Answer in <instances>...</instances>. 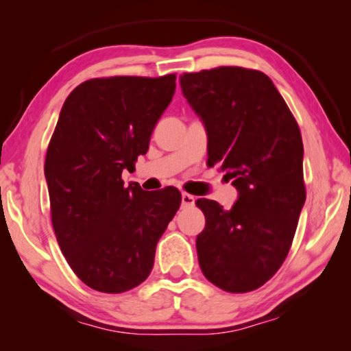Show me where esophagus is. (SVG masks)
<instances>
[{"instance_id":"obj_1","label":"esophagus","mask_w":351,"mask_h":351,"mask_svg":"<svg viewBox=\"0 0 351 351\" xmlns=\"http://www.w3.org/2000/svg\"><path fill=\"white\" fill-rule=\"evenodd\" d=\"M195 201H196V198L193 195L182 193V206H184V208H190V206H193Z\"/></svg>"}]
</instances>
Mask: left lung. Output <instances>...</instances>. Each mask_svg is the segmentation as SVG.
Returning a JSON list of instances; mask_svg holds the SVG:
<instances>
[{"label":"left lung","instance_id":"left-lung-1","mask_svg":"<svg viewBox=\"0 0 351 351\" xmlns=\"http://www.w3.org/2000/svg\"><path fill=\"white\" fill-rule=\"evenodd\" d=\"M182 93L208 132V166L238 190L225 210L196 201L206 227L196 238L203 275L220 289L249 292L285 262L305 203L299 124L265 73L217 66L180 76Z\"/></svg>","mask_w":351,"mask_h":351}]
</instances>
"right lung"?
Here are the masks:
<instances>
[{
    "instance_id": "obj_1",
    "label": "right lung",
    "mask_w": 351,
    "mask_h": 351,
    "mask_svg": "<svg viewBox=\"0 0 351 351\" xmlns=\"http://www.w3.org/2000/svg\"><path fill=\"white\" fill-rule=\"evenodd\" d=\"M176 75L94 78L71 90L46 153L51 219L60 251L86 286L107 294L143 282L156 243L182 203L174 186L124 185L171 104Z\"/></svg>"
}]
</instances>
